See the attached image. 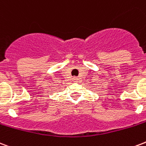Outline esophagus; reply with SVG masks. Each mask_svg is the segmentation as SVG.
I'll return each mask as SVG.
<instances>
[{
	"mask_svg": "<svg viewBox=\"0 0 146 146\" xmlns=\"http://www.w3.org/2000/svg\"><path fill=\"white\" fill-rule=\"evenodd\" d=\"M73 80L74 81V82H77L78 78H77V77H73Z\"/></svg>",
	"mask_w": 146,
	"mask_h": 146,
	"instance_id": "obj_1",
	"label": "esophagus"
}]
</instances>
